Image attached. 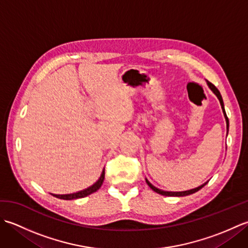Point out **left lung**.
<instances>
[{
	"label": "left lung",
	"mask_w": 248,
	"mask_h": 248,
	"mask_svg": "<svg viewBox=\"0 0 248 248\" xmlns=\"http://www.w3.org/2000/svg\"><path fill=\"white\" fill-rule=\"evenodd\" d=\"M207 84H208L209 88L211 89V91L213 92V93L215 94V96L217 97L218 101H219V103H220V107H222L224 117H225V119H226V125H227V134H228V131H229V120H228L227 115H226V112H225V107H224V102H223L222 94H220V93L218 92V89H217V87H215L212 83H210V82L207 81ZM146 182H147V184H148V186H149V187H150L151 189H154V191L156 192L157 194H161V195H163V196H177V197L186 196V195H191V194H194L195 192H198L200 188H202V187L205 186V184L208 183V181H207V182H204L203 184H202V186H199L195 187V188H192V189H188V191H182V192H168V191H163V189H160V188L155 187V186H152V184L148 181V179H147V178H146Z\"/></svg>",
	"instance_id": "left-lung-1"
}]
</instances>
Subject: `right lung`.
Segmentation results:
<instances>
[{"instance_id":"right-lung-1","label":"right lung","mask_w":248,"mask_h":248,"mask_svg":"<svg viewBox=\"0 0 248 248\" xmlns=\"http://www.w3.org/2000/svg\"><path fill=\"white\" fill-rule=\"evenodd\" d=\"M104 180V170L101 172V176L98 179V180L94 182L93 186H88L87 188H84L82 191H78L77 193H71V194H52L54 197L56 198H60V199H64V200H72V199H78V198H83V197H86L88 195H91L94 192H97L98 189L101 187L102 183Z\"/></svg>"}]
</instances>
